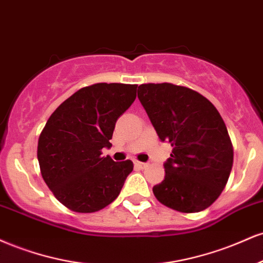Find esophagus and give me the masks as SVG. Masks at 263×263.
Returning <instances> with one entry per match:
<instances>
[{
  "instance_id": "34e87169",
  "label": "esophagus",
  "mask_w": 263,
  "mask_h": 263,
  "mask_svg": "<svg viewBox=\"0 0 263 263\" xmlns=\"http://www.w3.org/2000/svg\"><path fill=\"white\" fill-rule=\"evenodd\" d=\"M134 163H135V166H137V167H139V168H145V167H146V166H147V163H146V162L135 161Z\"/></svg>"
}]
</instances>
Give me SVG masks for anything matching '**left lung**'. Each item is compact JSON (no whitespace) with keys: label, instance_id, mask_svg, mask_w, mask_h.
Segmentation results:
<instances>
[{"label":"left lung","instance_id":"left-lung-1","mask_svg":"<svg viewBox=\"0 0 263 263\" xmlns=\"http://www.w3.org/2000/svg\"><path fill=\"white\" fill-rule=\"evenodd\" d=\"M138 98L161 141L172 146L165 178L153 188L160 203L182 213L212 205L223 192L234 150L217 108L204 96L172 83H144Z\"/></svg>","mask_w":263,"mask_h":263}]
</instances>
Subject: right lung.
Returning a JSON list of instances; mask_svg holds the SVG:
<instances>
[{
  "label": "right lung",
  "mask_w": 263,
  "mask_h": 263,
  "mask_svg": "<svg viewBox=\"0 0 263 263\" xmlns=\"http://www.w3.org/2000/svg\"><path fill=\"white\" fill-rule=\"evenodd\" d=\"M138 85L95 83L75 92L48 119L38 141L43 178L60 203L77 213L103 209L119 196L130 160L102 156L117 119L132 106Z\"/></svg>",
  "instance_id": "obj_1"
}]
</instances>
